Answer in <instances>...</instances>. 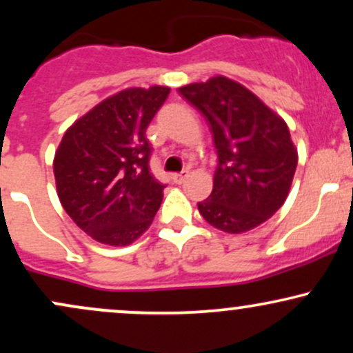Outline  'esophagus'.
Masks as SVG:
<instances>
[{
    "label": "esophagus",
    "instance_id": "esophagus-1",
    "mask_svg": "<svg viewBox=\"0 0 353 353\" xmlns=\"http://www.w3.org/2000/svg\"><path fill=\"white\" fill-rule=\"evenodd\" d=\"M188 176H189V171H182V172L172 174V182H174V184H182V182L188 179Z\"/></svg>",
    "mask_w": 353,
    "mask_h": 353
}]
</instances>
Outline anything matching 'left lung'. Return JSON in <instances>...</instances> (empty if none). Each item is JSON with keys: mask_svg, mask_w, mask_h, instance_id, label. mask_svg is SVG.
Returning <instances> with one entry per match:
<instances>
[{"mask_svg": "<svg viewBox=\"0 0 353 353\" xmlns=\"http://www.w3.org/2000/svg\"><path fill=\"white\" fill-rule=\"evenodd\" d=\"M179 94L208 121L217 152L212 192L197 204L201 216L229 234L261 225L282 208L297 168L285 121L224 76L188 84Z\"/></svg>", "mask_w": 353, "mask_h": 353, "instance_id": "obj_1", "label": "left lung"}]
</instances>
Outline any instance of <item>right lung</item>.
I'll list each match as a JSON object with an SVG mask.
<instances>
[{
    "instance_id": "add662e5",
    "label": "right lung",
    "mask_w": 353,
    "mask_h": 353,
    "mask_svg": "<svg viewBox=\"0 0 353 353\" xmlns=\"http://www.w3.org/2000/svg\"><path fill=\"white\" fill-rule=\"evenodd\" d=\"M169 92L163 86L124 89L64 132L52 165L59 201L101 244L134 242L163 202L165 185L149 171L145 129Z\"/></svg>"
}]
</instances>
